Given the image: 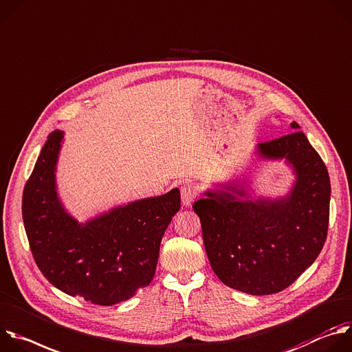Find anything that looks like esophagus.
I'll return each instance as SVG.
<instances>
[{
    "mask_svg": "<svg viewBox=\"0 0 352 352\" xmlns=\"http://www.w3.org/2000/svg\"><path fill=\"white\" fill-rule=\"evenodd\" d=\"M198 195V188L195 184L192 183H186L182 187V201L184 206H190L192 204V201L197 198Z\"/></svg>",
    "mask_w": 352,
    "mask_h": 352,
    "instance_id": "34e87169",
    "label": "esophagus"
}]
</instances>
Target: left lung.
<instances>
[{
  "label": "left lung",
  "instance_id": "left-lung-1",
  "mask_svg": "<svg viewBox=\"0 0 352 352\" xmlns=\"http://www.w3.org/2000/svg\"><path fill=\"white\" fill-rule=\"evenodd\" d=\"M292 134L256 146L258 160H285L290 191L252 199L241 179L218 183L192 204L210 266L234 290L266 296L287 289L320 254L327 236L330 179L319 154L290 123Z\"/></svg>",
  "mask_w": 352,
  "mask_h": 352
}]
</instances>
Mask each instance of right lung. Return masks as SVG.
<instances>
[{"instance_id": "obj_1", "label": "right lung", "mask_w": 352, "mask_h": 352, "mask_svg": "<svg viewBox=\"0 0 352 352\" xmlns=\"http://www.w3.org/2000/svg\"><path fill=\"white\" fill-rule=\"evenodd\" d=\"M62 140L60 130L48 135L23 190L22 217L33 258L67 296L105 307L126 301L151 283L161 240L180 209V191L119 205L79 223L56 191Z\"/></svg>"}]
</instances>
